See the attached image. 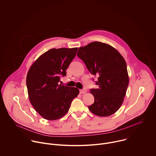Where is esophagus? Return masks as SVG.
Listing matches in <instances>:
<instances>
[{"label": "esophagus", "mask_w": 156, "mask_h": 156, "mask_svg": "<svg viewBox=\"0 0 156 156\" xmlns=\"http://www.w3.org/2000/svg\"><path fill=\"white\" fill-rule=\"evenodd\" d=\"M87 92V90H85V89H83V90H80V94H84Z\"/></svg>", "instance_id": "34e87169"}]
</instances>
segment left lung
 I'll return each instance as SVG.
<instances>
[{"instance_id":"left-lung-1","label":"left lung","mask_w":156,"mask_h":156,"mask_svg":"<svg viewBox=\"0 0 156 156\" xmlns=\"http://www.w3.org/2000/svg\"><path fill=\"white\" fill-rule=\"evenodd\" d=\"M77 55L91 74L98 77V88L90 90L94 102L89 110L99 116L114 114L123 102L129 84L124 58L112 46L99 41L80 48Z\"/></svg>"}]
</instances>
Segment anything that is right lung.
<instances>
[{
  "instance_id": "obj_1",
  "label": "right lung",
  "mask_w": 156,
  "mask_h": 156,
  "mask_svg": "<svg viewBox=\"0 0 156 156\" xmlns=\"http://www.w3.org/2000/svg\"><path fill=\"white\" fill-rule=\"evenodd\" d=\"M78 48L51 49L40 55L30 66L26 84L34 109L47 120H56L69 110L79 93L76 87L58 84L61 76L76 57Z\"/></svg>"
}]
</instances>
